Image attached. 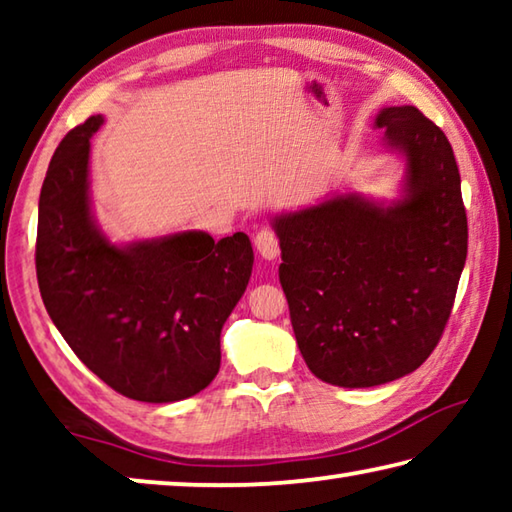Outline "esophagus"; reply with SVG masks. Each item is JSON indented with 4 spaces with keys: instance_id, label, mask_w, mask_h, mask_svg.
<instances>
[{
    "instance_id": "obj_1",
    "label": "esophagus",
    "mask_w": 512,
    "mask_h": 512,
    "mask_svg": "<svg viewBox=\"0 0 512 512\" xmlns=\"http://www.w3.org/2000/svg\"><path fill=\"white\" fill-rule=\"evenodd\" d=\"M255 248L259 250V255L268 259V262H273V259L280 257V239H277L275 232L268 228L259 230L255 235Z\"/></svg>"
}]
</instances>
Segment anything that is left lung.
Here are the masks:
<instances>
[{
	"mask_svg": "<svg viewBox=\"0 0 512 512\" xmlns=\"http://www.w3.org/2000/svg\"><path fill=\"white\" fill-rule=\"evenodd\" d=\"M375 126L404 158L402 198L336 194L273 219L302 359L343 388L386 384L427 361L467 257L461 173L445 133L415 106L384 108Z\"/></svg>",
	"mask_w": 512,
	"mask_h": 512,
	"instance_id": "obj_1",
	"label": "left lung"
}]
</instances>
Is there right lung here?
<instances>
[{
	"label": "right lung",
	"mask_w": 512,
	"mask_h": 512,
	"mask_svg": "<svg viewBox=\"0 0 512 512\" xmlns=\"http://www.w3.org/2000/svg\"><path fill=\"white\" fill-rule=\"evenodd\" d=\"M101 115L58 144L38 205L42 302L69 348L101 381L137 402L201 393L221 366V329L253 273L244 232L110 244L90 207V137Z\"/></svg>",
	"instance_id": "obj_1"
}]
</instances>
